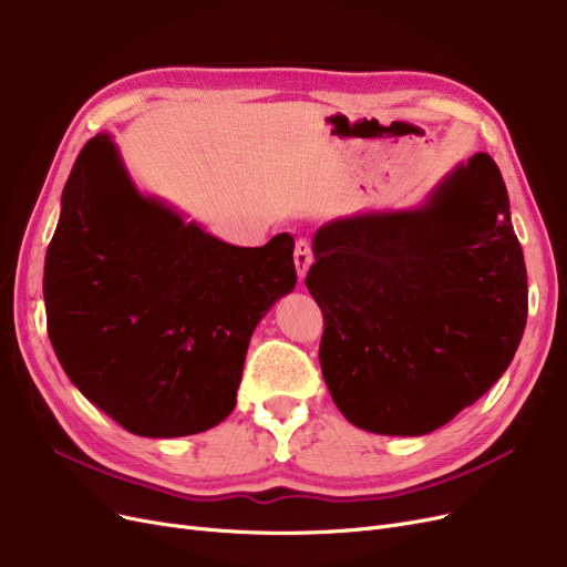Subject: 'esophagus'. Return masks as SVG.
<instances>
[{"instance_id":"obj_1","label":"esophagus","mask_w":567,"mask_h":567,"mask_svg":"<svg viewBox=\"0 0 567 567\" xmlns=\"http://www.w3.org/2000/svg\"><path fill=\"white\" fill-rule=\"evenodd\" d=\"M293 264H297V274L303 280L310 264H312V248H310V240L308 238H299L297 240V248H293Z\"/></svg>"}]
</instances>
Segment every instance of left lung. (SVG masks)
Returning a JSON list of instances; mask_svg holds the SVG:
<instances>
[{
    "label": "left lung",
    "mask_w": 567,
    "mask_h": 567,
    "mask_svg": "<svg viewBox=\"0 0 567 567\" xmlns=\"http://www.w3.org/2000/svg\"><path fill=\"white\" fill-rule=\"evenodd\" d=\"M306 287L324 315L319 363L344 420L424 435L501 380L528 317L507 187L486 153L422 208L333 219Z\"/></svg>",
    "instance_id": "obj_1"
}]
</instances>
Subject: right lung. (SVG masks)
Here are the masks:
<instances>
[{
	"label": "right lung",
	"instance_id": "1",
	"mask_svg": "<svg viewBox=\"0 0 567 567\" xmlns=\"http://www.w3.org/2000/svg\"><path fill=\"white\" fill-rule=\"evenodd\" d=\"M293 285L289 234L236 248L143 196L109 134L83 145L45 252V322L69 380L122 429L225 422L252 331Z\"/></svg>",
	"mask_w": 567,
	"mask_h": 567
}]
</instances>
